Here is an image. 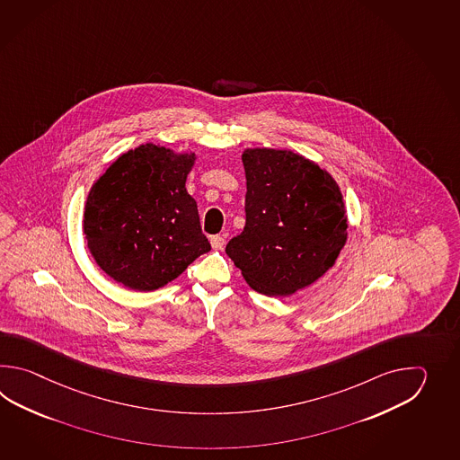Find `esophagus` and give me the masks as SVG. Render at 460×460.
<instances>
[{"instance_id": "34e87169", "label": "esophagus", "mask_w": 460, "mask_h": 460, "mask_svg": "<svg viewBox=\"0 0 460 460\" xmlns=\"http://www.w3.org/2000/svg\"><path fill=\"white\" fill-rule=\"evenodd\" d=\"M210 244L214 250H222L224 244H226V236L224 234H214L210 236Z\"/></svg>"}]
</instances>
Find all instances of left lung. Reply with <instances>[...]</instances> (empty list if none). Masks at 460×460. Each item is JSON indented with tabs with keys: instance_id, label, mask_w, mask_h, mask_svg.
I'll list each match as a JSON object with an SVG mask.
<instances>
[{
	"instance_id": "8db88e82",
	"label": "left lung",
	"mask_w": 460,
	"mask_h": 460,
	"mask_svg": "<svg viewBox=\"0 0 460 460\" xmlns=\"http://www.w3.org/2000/svg\"><path fill=\"white\" fill-rule=\"evenodd\" d=\"M242 161L246 224L226 254L254 291L289 296L339 258L349 226L342 192L325 169L288 149H244Z\"/></svg>"
}]
</instances>
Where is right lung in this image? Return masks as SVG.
I'll list each match as a JSON object with an SVG mask.
<instances>
[{
	"mask_svg": "<svg viewBox=\"0 0 460 460\" xmlns=\"http://www.w3.org/2000/svg\"><path fill=\"white\" fill-rule=\"evenodd\" d=\"M196 153L146 143L108 167L88 192L84 234L105 273L135 291H155L210 252L186 189Z\"/></svg>",
	"mask_w": 460,
	"mask_h": 460,
	"instance_id": "right-lung-1",
	"label": "right lung"
}]
</instances>
